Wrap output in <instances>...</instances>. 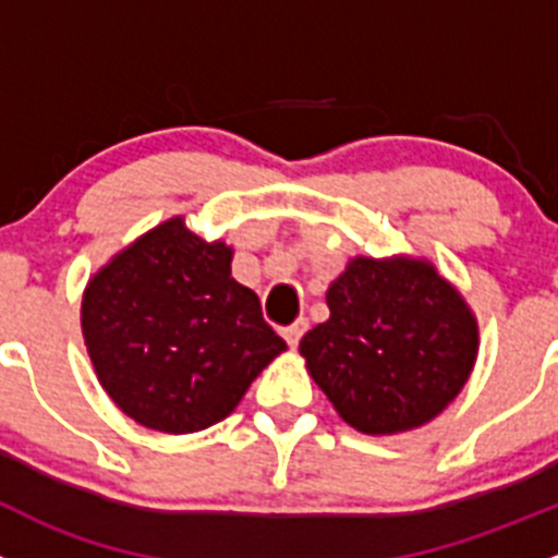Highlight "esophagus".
Masks as SVG:
<instances>
[{
  "mask_svg": "<svg viewBox=\"0 0 558 558\" xmlns=\"http://www.w3.org/2000/svg\"><path fill=\"white\" fill-rule=\"evenodd\" d=\"M305 329H307V318H296L294 324H289V327H283V338H286V343H289L291 349H294V345L300 343L302 335H305Z\"/></svg>",
  "mask_w": 558,
  "mask_h": 558,
  "instance_id": "34e87169",
  "label": "esophagus"
}]
</instances>
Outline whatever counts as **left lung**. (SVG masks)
Masks as SVG:
<instances>
[{"mask_svg":"<svg viewBox=\"0 0 558 558\" xmlns=\"http://www.w3.org/2000/svg\"><path fill=\"white\" fill-rule=\"evenodd\" d=\"M329 318L300 340L313 381L371 436L430 423L477 360V318L420 258H351L327 291Z\"/></svg>","mask_w":558,"mask_h":558,"instance_id":"left-lung-1","label":"left lung"}]
</instances>
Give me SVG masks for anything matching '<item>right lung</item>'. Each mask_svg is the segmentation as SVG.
I'll return each instance as SVG.
<instances>
[{
  "label": "right lung",
  "instance_id": "right-lung-1",
  "mask_svg": "<svg viewBox=\"0 0 558 558\" xmlns=\"http://www.w3.org/2000/svg\"><path fill=\"white\" fill-rule=\"evenodd\" d=\"M231 247L171 218L86 283L81 332L108 398L144 428L220 423L286 349L256 291L231 278Z\"/></svg>",
  "mask_w": 558,
  "mask_h": 558
}]
</instances>
